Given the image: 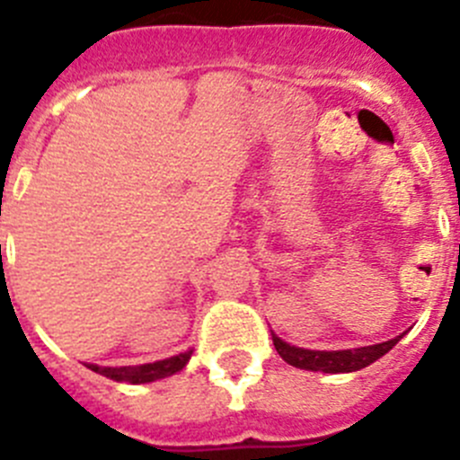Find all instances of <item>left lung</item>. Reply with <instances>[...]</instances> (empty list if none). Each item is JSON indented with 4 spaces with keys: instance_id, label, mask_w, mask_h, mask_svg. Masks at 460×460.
<instances>
[{
    "instance_id": "8db88e82",
    "label": "left lung",
    "mask_w": 460,
    "mask_h": 460,
    "mask_svg": "<svg viewBox=\"0 0 460 460\" xmlns=\"http://www.w3.org/2000/svg\"><path fill=\"white\" fill-rule=\"evenodd\" d=\"M271 339H274L276 352L290 367L320 373H352L371 367L373 361L387 355L394 345L403 339V334L392 341H385V343L364 345V348H352V350H304V348H295V345L280 341L276 334H271Z\"/></svg>"
}]
</instances>
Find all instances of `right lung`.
I'll return each instance as SVG.
<instances>
[{
	"mask_svg": "<svg viewBox=\"0 0 460 460\" xmlns=\"http://www.w3.org/2000/svg\"><path fill=\"white\" fill-rule=\"evenodd\" d=\"M190 355H193V350L180 352V355L154 361V364H140V367H96V364H87V368H92L93 373H101V376L110 377V380L142 385V382H154L161 380V377L174 376V373L181 371V368L189 364Z\"/></svg>",
	"mask_w": 460,
	"mask_h": 460,
	"instance_id": "right-lung-1",
	"label": "right lung"
}]
</instances>
